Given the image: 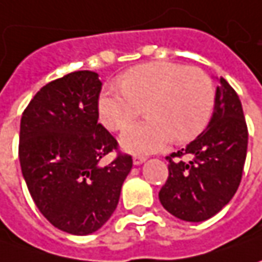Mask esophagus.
<instances>
[{
  "label": "esophagus",
  "instance_id": "1",
  "mask_svg": "<svg viewBox=\"0 0 262 262\" xmlns=\"http://www.w3.org/2000/svg\"><path fill=\"white\" fill-rule=\"evenodd\" d=\"M146 162V157L144 156H140V155H136V156L133 157V163L138 166V165H141V163H144Z\"/></svg>",
  "mask_w": 262,
  "mask_h": 262
}]
</instances>
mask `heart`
I'll list each match as a JSON object with an SVG mask.
<instances>
[{"mask_svg": "<svg viewBox=\"0 0 262 262\" xmlns=\"http://www.w3.org/2000/svg\"><path fill=\"white\" fill-rule=\"evenodd\" d=\"M121 87L107 86L99 97V116L111 131L129 126L146 106L147 121L121 137L131 153H155L172 140L185 143L203 133L214 109V86L196 67L176 62H147L128 70Z\"/></svg>", "mask_w": 262, "mask_h": 262, "instance_id": "obj_1", "label": "heart"}]
</instances>
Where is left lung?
Listing matches in <instances>:
<instances>
[{
  "mask_svg": "<svg viewBox=\"0 0 262 262\" xmlns=\"http://www.w3.org/2000/svg\"><path fill=\"white\" fill-rule=\"evenodd\" d=\"M207 129L166 157L169 176L159 192L162 206L185 222H204L235 195L247 159L248 128L236 92L223 77ZM188 154L189 162L173 161Z\"/></svg>",
  "mask_w": 262,
  "mask_h": 262,
  "instance_id": "left-lung-1",
  "label": "left lung"
}]
</instances>
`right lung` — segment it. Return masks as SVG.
Returning <instances> with one entry per match:
<instances>
[{
    "label": "right lung",
    "instance_id": "obj_1",
    "mask_svg": "<svg viewBox=\"0 0 262 262\" xmlns=\"http://www.w3.org/2000/svg\"><path fill=\"white\" fill-rule=\"evenodd\" d=\"M100 90L97 73H70L42 87L20 122V166L36 207L59 230L80 236L109 220L133 167L121 153L100 165L118 148L97 122Z\"/></svg>",
    "mask_w": 262,
    "mask_h": 262
}]
</instances>
